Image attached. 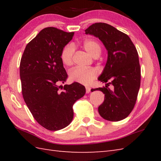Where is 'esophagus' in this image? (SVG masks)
I'll use <instances>...</instances> for the list:
<instances>
[{
	"label": "esophagus",
	"instance_id": "obj_1",
	"mask_svg": "<svg viewBox=\"0 0 161 161\" xmlns=\"http://www.w3.org/2000/svg\"><path fill=\"white\" fill-rule=\"evenodd\" d=\"M91 87H89V86H86V93H89L90 92H91Z\"/></svg>",
	"mask_w": 161,
	"mask_h": 161
}]
</instances>
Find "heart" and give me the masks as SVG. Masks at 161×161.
Instances as JSON below:
<instances>
[{"label":"heart","instance_id":"b5f03b06","mask_svg":"<svg viewBox=\"0 0 161 161\" xmlns=\"http://www.w3.org/2000/svg\"><path fill=\"white\" fill-rule=\"evenodd\" d=\"M83 48L94 58H97L101 53L102 47L100 42L94 39H88L84 41ZM75 49L73 45L68 44L65 46L61 53V59L66 66H71L73 64ZM98 70L95 68H75L70 73L72 80L78 83L88 85L95 80L98 75Z\"/></svg>","mask_w":161,"mask_h":161}]
</instances>
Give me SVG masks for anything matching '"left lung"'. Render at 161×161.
<instances>
[{
    "label": "left lung",
    "instance_id": "left-lung-1",
    "mask_svg": "<svg viewBox=\"0 0 161 161\" xmlns=\"http://www.w3.org/2000/svg\"><path fill=\"white\" fill-rule=\"evenodd\" d=\"M85 32L99 38L108 52L107 64L98 77L99 81L106 83L105 87L91 90L104 94V102L98 107L99 114L108 121L122 120L132 111L141 86L137 50L127 35L107 23H94Z\"/></svg>",
    "mask_w": 161,
    "mask_h": 161
}]
</instances>
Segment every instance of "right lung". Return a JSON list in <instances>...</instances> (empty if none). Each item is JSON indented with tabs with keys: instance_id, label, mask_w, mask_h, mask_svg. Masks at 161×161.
Here are the masks:
<instances>
[{
	"instance_id": "add662e5",
	"label": "right lung",
	"mask_w": 161,
	"mask_h": 161,
	"mask_svg": "<svg viewBox=\"0 0 161 161\" xmlns=\"http://www.w3.org/2000/svg\"><path fill=\"white\" fill-rule=\"evenodd\" d=\"M73 35L53 27L44 28L27 44L20 59L24 101L36 122L50 131L70 124L74 103L86 93L78 82L59 86L68 77L61 53Z\"/></svg>"
}]
</instances>
